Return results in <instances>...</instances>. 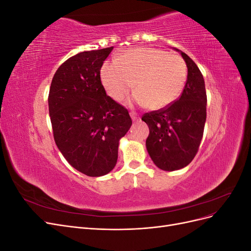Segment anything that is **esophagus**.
<instances>
[{
  "label": "esophagus",
  "mask_w": 251,
  "mask_h": 251,
  "mask_svg": "<svg viewBox=\"0 0 251 251\" xmlns=\"http://www.w3.org/2000/svg\"><path fill=\"white\" fill-rule=\"evenodd\" d=\"M130 115H131V117H132V119H133L134 121H136V120H138V119H139V116H138L137 114H136V113H134V112L130 113Z\"/></svg>",
  "instance_id": "obj_1"
}]
</instances>
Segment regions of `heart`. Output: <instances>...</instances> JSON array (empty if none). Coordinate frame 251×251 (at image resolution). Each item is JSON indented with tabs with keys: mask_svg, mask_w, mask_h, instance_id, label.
Instances as JSON below:
<instances>
[{
	"mask_svg": "<svg viewBox=\"0 0 251 251\" xmlns=\"http://www.w3.org/2000/svg\"><path fill=\"white\" fill-rule=\"evenodd\" d=\"M102 85L114 100H121L137 89L133 100L141 107L160 110L177 100L187 78L182 57L153 48L126 51L118 62L105 63L100 71Z\"/></svg>",
	"mask_w": 251,
	"mask_h": 251,
	"instance_id": "b5f03b06",
	"label": "heart"
}]
</instances>
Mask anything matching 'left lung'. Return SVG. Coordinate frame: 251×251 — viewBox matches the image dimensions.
<instances>
[{
	"mask_svg": "<svg viewBox=\"0 0 251 251\" xmlns=\"http://www.w3.org/2000/svg\"><path fill=\"white\" fill-rule=\"evenodd\" d=\"M187 67V79L179 100L159 111L146 113L150 128L146 146L151 160L163 171H177L192 162L203 137L206 121V91L198 66L176 49Z\"/></svg>",
	"mask_w": 251,
	"mask_h": 251,
	"instance_id": "obj_1",
	"label": "left lung"
}]
</instances>
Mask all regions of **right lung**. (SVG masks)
<instances>
[{"mask_svg": "<svg viewBox=\"0 0 251 251\" xmlns=\"http://www.w3.org/2000/svg\"><path fill=\"white\" fill-rule=\"evenodd\" d=\"M113 47L83 51L56 70L48 103L53 136L75 170L100 177L116 165L119 140L132 126L127 110L105 93L100 69Z\"/></svg>", "mask_w": 251, "mask_h": 251, "instance_id": "obj_1", "label": "right lung"}]
</instances>
